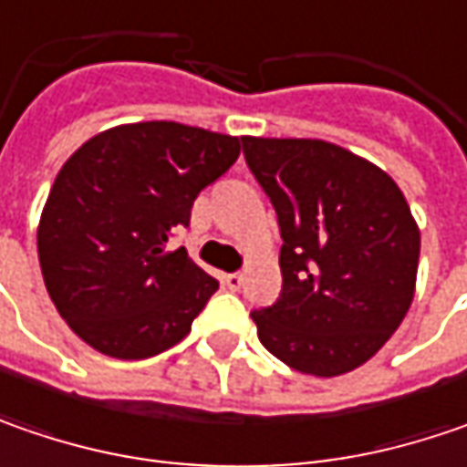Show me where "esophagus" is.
<instances>
[{
  "mask_svg": "<svg viewBox=\"0 0 467 467\" xmlns=\"http://www.w3.org/2000/svg\"><path fill=\"white\" fill-rule=\"evenodd\" d=\"M224 285H227L230 290H240V287H243V274H224Z\"/></svg>",
  "mask_w": 467,
  "mask_h": 467,
  "instance_id": "34e87169",
  "label": "esophagus"
}]
</instances>
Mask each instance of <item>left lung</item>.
Here are the masks:
<instances>
[{"label":"left lung","mask_w":467,"mask_h":467,"mask_svg":"<svg viewBox=\"0 0 467 467\" xmlns=\"http://www.w3.org/2000/svg\"><path fill=\"white\" fill-rule=\"evenodd\" d=\"M279 219L282 293L254 311L261 345L308 376L371 360L416 295L420 230L397 182L318 138H243Z\"/></svg>","instance_id":"obj_1"}]
</instances>
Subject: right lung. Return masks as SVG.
<instances>
[{"mask_svg": "<svg viewBox=\"0 0 467 467\" xmlns=\"http://www.w3.org/2000/svg\"><path fill=\"white\" fill-rule=\"evenodd\" d=\"M237 156L234 135L156 119L99 132L62 164L38 261L51 303L86 345L140 360L188 337L219 282L167 243Z\"/></svg>", "mask_w": 467, "mask_h": 467, "instance_id": "1", "label": "right lung"}]
</instances>
